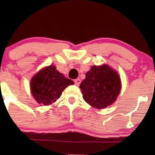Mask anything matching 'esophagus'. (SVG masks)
I'll return each instance as SVG.
<instances>
[{
  "label": "esophagus",
  "instance_id": "34e87169",
  "mask_svg": "<svg viewBox=\"0 0 155 155\" xmlns=\"http://www.w3.org/2000/svg\"><path fill=\"white\" fill-rule=\"evenodd\" d=\"M75 84H76V85H80V84L81 83V80H80V79H79V78H78V79L75 80Z\"/></svg>",
  "mask_w": 155,
  "mask_h": 155
}]
</instances>
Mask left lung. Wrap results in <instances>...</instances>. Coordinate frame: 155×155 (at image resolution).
<instances>
[{
  "instance_id": "left-lung-1",
  "label": "left lung",
  "mask_w": 155,
  "mask_h": 155,
  "mask_svg": "<svg viewBox=\"0 0 155 155\" xmlns=\"http://www.w3.org/2000/svg\"><path fill=\"white\" fill-rule=\"evenodd\" d=\"M80 87L84 100L92 107L104 109L116 101L121 90L117 72L108 65H94L86 73Z\"/></svg>"
}]
</instances>
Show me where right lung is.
Segmentation results:
<instances>
[{
    "label": "right lung",
    "mask_w": 155,
    "mask_h": 155,
    "mask_svg": "<svg viewBox=\"0 0 155 155\" xmlns=\"http://www.w3.org/2000/svg\"><path fill=\"white\" fill-rule=\"evenodd\" d=\"M73 80L57 71L51 65L44 68L34 75L30 81L31 92L37 103L50 105L60 98L63 91L73 84Z\"/></svg>",
    "instance_id": "add662e5"
}]
</instances>
